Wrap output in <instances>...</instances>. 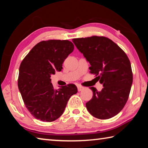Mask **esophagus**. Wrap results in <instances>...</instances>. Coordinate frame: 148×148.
Wrapping results in <instances>:
<instances>
[{
    "mask_svg": "<svg viewBox=\"0 0 148 148\" xmlns=\"http://www.w3.org/2000/svg\"><path fill=\"white\" fill-rule=\"evenodd\" d=\"M84 89V87L81 86H77V90H78V91H82V90H83Z\"/></svg>",
    "mask_w": 148,
    "mask_h": 148,
    "instance_id": "34e87169",
    "label": "esophagus"
}]
</instances>
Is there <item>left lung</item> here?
<instances>
[{
  "label": "left lung",
  "instance_id": "left-lung-1",
  "mask_svg": "<svg viewBox=\"0 0 148 148\" xmlns=\"http://www.w3.org/2000/svg\"><path fill=\"white\" fill-rule=\"evenodd\" d=\"M72 42L89 62L90 73L103 86L101 91L90 87L92 97L86 108L92 116L106 119L116 116L128 100L132 84V72L129 59L125 52L103 36L74 38Z\"/></svg>",
  "mask_w": 148,
  "mask_h": 148
}]
</instances>
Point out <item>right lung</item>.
<instances>
[{"label": "right lung", "mask_w": 148, "mask_h": 148, "mask_svg": "<svg viewBox=\"0 0 148 148\" xmlns=\"http://www.w3.org/2000/svg\"><path fill=\"white\" fill-rule=\"evenodd\" d=\"M74 50L69 40L42 41L32 47L19 66L18 88L25 105L35 118L55 121L64 112L77 87L69 84L55 89L51 75L62 69V63Z\"/></svg>", "instance_id": "right-lung-1"}]
</instances>
